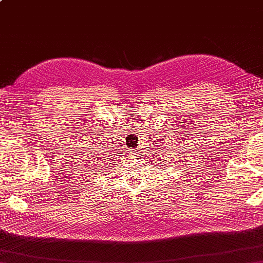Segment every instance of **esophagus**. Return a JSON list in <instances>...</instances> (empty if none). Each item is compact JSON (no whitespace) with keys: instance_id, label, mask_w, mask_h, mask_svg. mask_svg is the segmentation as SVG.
I'll use <instances>...</instances> for the list:
<instances>
[{"instance_id":"34e87169","label":"esophagus","mask_w":263,"mask_h":263,"mask_svg":"<svg viewBox=\"0 0 263 263\" xmlns=\"http://www.w3.org/2000/svg\"><path fill=\"white\" fill-rule=\"evenodd\" d=\"M128 156L131 159H138V154L135 152V149H130V153H128Z\"/></svg>"}]
</instances>
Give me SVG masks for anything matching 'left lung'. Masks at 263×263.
Listing matches in <instances>:
<instances>
[{"instance_id":"obj_1","label":"left lung","mask_w":263,"mask_h":263,"mask_svg":"<svg viewBox=\"0 0 263 263\" xmlns=\"http://www.w3.org/2000/svg\"><path fill=\"white\" fill-rule=\"evenodd\" d=\"M166 131H167V130H166ZM177 132H178V131H177ZM178 133H179V132H178ZM178 133H177V136H176V131H173L172 133H170V134L175 135L174 136H172L173 138H176V139H175L174 141L173 140V138H169L170 136L168 135V133H167V138H165V139H168V140H164V138H161V139H159V140H158V139H157V140H158L157 142H161V143H158V145H157V146L159 147V148H157V149H162V152H164V153H165V151H167L166 153H168V151H170V146H171L173 142H176V143H178V142H179V140H181V139H179L180 137H181L182 139H183V136H179V135H178ZM170 140H172L171 143L169 142ZM182 141H183V140H182ZM163 155H164V154H163ZM167 155H171V154H167ZM158 156H159V155H158ZM170 159H172V158H170Z\"/></svg>"}]
</instances>
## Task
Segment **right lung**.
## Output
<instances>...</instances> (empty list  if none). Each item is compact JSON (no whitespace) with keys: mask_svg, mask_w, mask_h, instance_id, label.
I'll list each match as a JSON object with an SVG mask.
<instances>
[{"mask_svg":"<svg viewBox=\"0 0 263 263\" xmlns=\"http://www.w3.org/2000/svg\"><path fill=\"white\" fill-rule=\"evenodd\" d=\"M89 142H90V141H89ZM87 147H89V146H87V143H86L85 146L83 145V148H84L83 152H84V153H82V155L84 156V159L86 158V162H89V163H86V166H90L89 164H91L92 162L97 161V158L95 159V161H92V159L95 158V155H97V154H96V152L93 151L95 148H87ZM109 164H110V163H109ZM91 165H92V164H91ZM91 167H93V166H91Z\"/></svg>","mask_w":263,"mask_h":263,"instance_id":"right-lung-1","label":"right lung"}]
</instances>
